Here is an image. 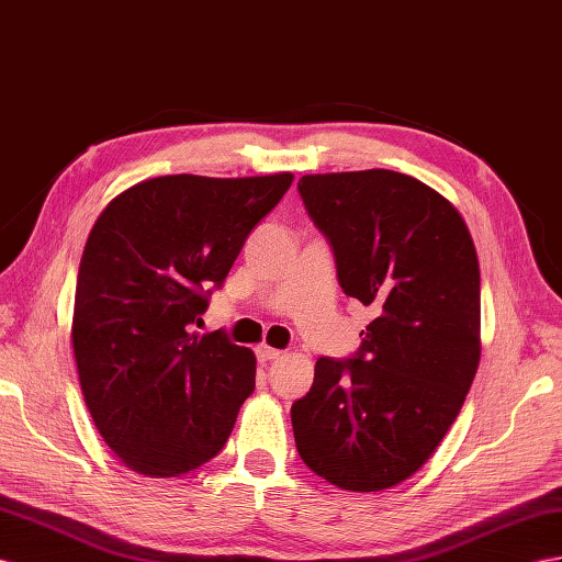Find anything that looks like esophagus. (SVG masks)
Wrapping results in <instances>:
<instances>
[{
    "instance_id": "esophagus-1",
    "label": "esophagus",
    "mask_w": 562,
    "mask_h": 562,
    "mask_svg": "<svg viewBox=\"0 0 562 562\" xmlns=\"http://www.w3.org/2000/svg\"><path fill=\"white\" fill-rule=\"evenodd\" d=\"M256 356H258V361H261V363H270V361H276V358H280L282 351H280V349H272V347H266V344H261V347L256 349Z\"/></svg>"
}]
</instances>
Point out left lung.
Instances as JSON below:
<instances>
[{
    "instance_id": "obj_1",
    "label": "left lung",
    "mask_w": 562,
    "mask_h": 562,
    "mask_svg": "<svg viewBox=\"0 0 562 562\" xmlns=\"http://www.w3.org/2000/svg\"><path fill=\"white\" fill-rule=\"evenodd\" d=\"M335 251L347 296L372 306L361 349L318 358L294 401L301 460L349 492H382L418 472L453 425L480 366V263L449 199L372 168L299 180Z\"/></svg>"
}]
</instances>
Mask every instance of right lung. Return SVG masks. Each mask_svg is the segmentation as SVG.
<instances>
[{"mask_svg":"<svg viewBox=\"0 0 562 562\" xmlns=\"http://www.w3.org/2000/svg\"><path fill=\"white\" fill-rule=\"evenodd\" d=\"M292 180L151 178L97 218L70 337L85 404L131 470L180 477L225 446L256 386V356L221 329L192 327Z\"/></svg>","mask_w":562,"mask_h":562,"instance_id":"right-lung-1","label":"right lung"}]
</instances>
